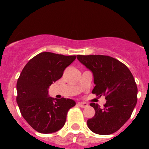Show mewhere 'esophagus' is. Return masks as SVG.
Segmentation results:
<instances>
[{
    "label": "esophagus",
    "instance_id": "1",
    "mask_svg": "<svg viewBox=\"0 0 149 149\" xmlns=\"http://www.w3.org/2000/svg\"><path fill=\"white\" fill-rule=\"evenodd\" d=\"M77 104L81 107H86L88 106V104H86V102H79V103H77Z\"/></svg>",
    "mask_w": 149,
    "mask_h": 149
}]
</instances>
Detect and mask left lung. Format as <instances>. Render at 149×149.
<instances>
[{
	"instance_id": "1",
	"label": "left lung",
	"mask_w": 149,
	"mask_h": 149,
	"mask_svg": "<svg viewBox=\"0 0 149 149\" xmlns=\"http://www.w3.org/2000/svg\"><path fill=\"white\" fill-rule=\"evenodd\" d=\"M77 58L93 72L95 86L92 93L107 100L103 108L90 104L95 113L87 120L88 127L101 135L116 132L130 119L137 102L134 76L125 64L111 56L77 55Z\"/></svg>"
}]
</instances>
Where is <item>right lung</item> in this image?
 Returning <instances> with one entry per match:
<instances>
[{"label":"right lung","mask_w":149,"mask_h":149,"mask_svg":"<svg viewBox=\"0 0 149 149\" xmlns=\"http://www.w3.org/2000/svg\"><path fill=\"white\" fill-rule=\"evenodd\" d=\"M76 56L42 52L24 67L17 81L16 101L24 119L42 134L56 132L64 126L68 110L75 105L69 98H52L48 89L63 76Z\"/></svg>","instance_id":"1"}]
</instances>
